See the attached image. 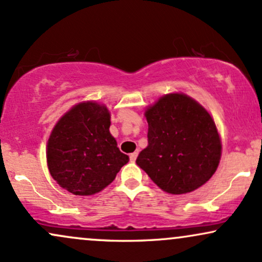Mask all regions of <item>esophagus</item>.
<instances>
[{
    "instance_id": "34e87169",
    "label": "esophagus",
    "mask_w": 262,
    "mask_h": 262,
    "mask_svg": "<svg viewBox=\"0 0 262 262\" xmlns=\"http://www.w3.org/2000/svg\"><path fill=\"white\" fill-rule=\"evenodd\" d=\"M137 156H138V153H137V152L131 153V155H130V159H131V162H135V161H136Z\"/></svg>"
}]
</instances>
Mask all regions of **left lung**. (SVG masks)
Returning <instances> with one entry per match:
<instances>
[{
	"label": "left lung",
	"instance_id": "8db88e82",
	"mask_svg": "<svg viewBox=\"0 0 262 262\" xmlns=\"http://www.w3.org/2000/svg\"><path fill=\"white\" fill-rule=\"evenodd\" d=\"M148 146L136 163L165 192L180 195L211 179L221 159L211 115L185 94H167L146 112Z\"/></svg>",
	"mask_w": 262,
	"mask_h": 262
}]
</instances>
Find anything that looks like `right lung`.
I'll return each mask as SVG.
<instances>
[{
  "label": "right lung",
  "instance_id": "obj_1",
  "mask_svg": "<svg viewBox=\"0 0 262 262\" xmlns=\"http://www.w3.org/2000/svg\"><path fill=\"white\" fill-rule=\"evenodd\" d=\"M106 106L87 101L73 106L52 130L48 167L57 184L73 195L101 191L128 162L109 132Z\"/></svg>",
  "mask_w": 262,
  "mask_h": 262
}]
</instances>
